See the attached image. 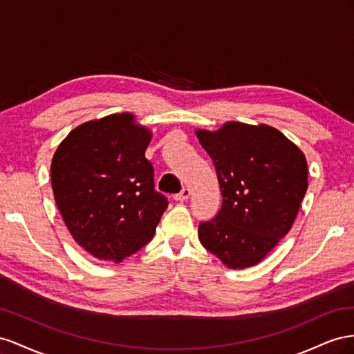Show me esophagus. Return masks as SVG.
I'll list each match as a JSON object with an SVG mask.
<instances>
[{
  "instance_id": "obj_1",
  "label": "esophagus",
  "mask_w": 354,
  "mask_h": 354,
  "mask_svg": "<svg viewBox=\"0 0 354 354\" xmlns=\"http://www.w3.org/2000/svg\"><path fill=\"white\" fill-rule=\"evenodd\" d=\"M189 196H191V189H189V188H183V191H180L179 194L174 196V198H175L176 201H185V200H188Z\"/></svg>"
}]
</instances>
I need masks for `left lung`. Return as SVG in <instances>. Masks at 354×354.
I'll use <instances>...</instances> for the list:
<instances>
[{"mask_svg": "<svg viewBox=\"0 0 354 354\" xmlns=\"http://www.w3.org/2000/svg\"><path fill=\"white\" fill-rule=\"evenodd\" d=\"M196 135L222 193L218 215L198 225L200 243L228 268L254 267L294 225L308 187L306 156L267 124L227 121Z\"/></svg>", "mask_w": 354, "mask_h": 354, "instance_id": "obj_1", "label": "left lung"}]
</instances>
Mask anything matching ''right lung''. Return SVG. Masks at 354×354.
Listing matches in <instances>:
<instances>
[{"instance_id": "add662e5", "label": "right lung", "mask_w": 354, "mask_h": 354, "mask_svg": "<svg viewBox=\"0 0 354 354\" xmlns=\"http://www.w3.org/2000/svg\"><path fill=\"white\" fill-rule=\"evenodd\" d=\"M153 132L130 113L86 121L60 142L50 166L66 228L90 255L115 264L149 243L167 207L145 158Z\"/></svg>"}]
</instances>
